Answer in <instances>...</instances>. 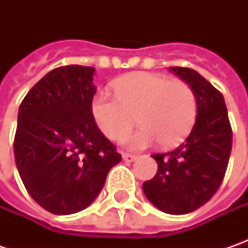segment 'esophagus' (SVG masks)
Segmentation results:
<instances>
[{
  "label": "esophagus",
  "mask_w": 248,
  "mask_h": 248,
  "mask_svg": "<svg viewBox=\"0 0 248 248\" xmlns=\"http://www.w3.org/2000/svg\"><path fill=\"white\" fill-rule=\"evenodd\" d=\"M137 158L135 155H129V153H123V160L125 161V163H132L134 160Z\"/></svg>",
  "instance_id": "34e87169"
}]
</instances>
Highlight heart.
I'll return each mask as SVG.
<instances>
[{"mask_svg":"<svg viewBox=\"0 0 248 248\" xmlns=\"http://www.w3.org/2000/svg\"><path fill=\"white\" fill-rule=\"evenodd\" d=\"M117 98L99 91L91 102L93 120L110 139L125 135L135 124L138 131L121 139L129 149H145L160 142L174 148L189 135L197 117L195 91L182 80L148 72L125 74L111 84Z\"/></svg>","mask_w":248,"mask_h":248,"instance_id":"1","label":"heart"}]
</instances>
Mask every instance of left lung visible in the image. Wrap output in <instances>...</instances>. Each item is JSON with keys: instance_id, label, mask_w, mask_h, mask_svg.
Segmentation results:
<instances>
[{"instance_id": "8db88e82", "label": "left lung", "mask_w": 248, "mask_h": 248, "mask_svg": "<svg viewBox=\"0 0 248 248\" xmlns=\"http://www.w3.org/2000/svg\"><path fill=\"white\" fill-rule=\"evenodd\" d=\"M170 70L195 91L197 117L184 143L152 156L157 161V174L142 187L160 211L182 215L205 204L222 184L232 150V128L219 91L196 70Z\"/></svg>"}]
</instances>
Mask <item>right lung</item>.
I'll return each mask as SVG.
<instances>
[{
  "mask_svg": "<svg viewBox=\"0 0 248 248\" xmlns=\"http://www.w3.org/2000/svg\"><path fill=\"white\" fill-rule=\"evenodd\" d=\"M95 69L70 64L46 73L19 108L15 161L27 192L46 211L78 213L98 197L121 161L91 113Z\"/></svg>",
  "mask_w": 248,
  "mask_h": 248,
  "instance_id": "obj_1",
  "label": "right lung"
}]
</instances>
